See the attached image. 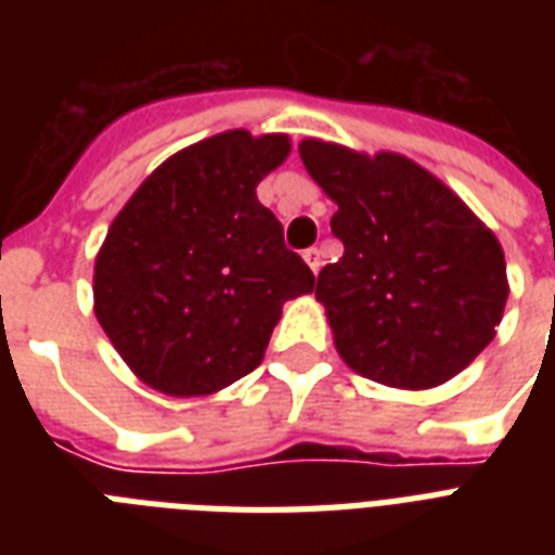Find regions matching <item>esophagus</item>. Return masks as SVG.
Segmentation results:
<instances>
[{"label":"esophagus","instance_id":"esophagus-1","mask_svg":"<svg viewBox=\"0 0 555 555\" xmlns=\"http://www.w3.org/2000/svg\"><path fill=\"white\" fill-rule=\"evenodd\" d=\"M302 256H305V261H308V268H311L313 273H320V268H322L320 250H317V247H311V250H305Z\"/></svg>","mask_w":555,"mask_h":555}]
</instances>
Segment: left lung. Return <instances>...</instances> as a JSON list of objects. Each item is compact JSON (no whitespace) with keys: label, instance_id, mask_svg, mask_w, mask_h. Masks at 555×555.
Returning a JSON list of instances; mask_svg holds the SVG:
<instances>
[{"label":"left lung","instance_id":"left-lung-1","mask_svg":"<svg viewBox=\"0 0 555 555\" xmlns=\"http://www.w3.org/2000/svg\"><path fill=\"white\" fill-rule=\"evenodd\" d=\"M308 176L337 204L346 253L322 268L317 302L348 369L391 388H435L490 346L507 305L499 238L429 169L305 138Z\"/></svg>","mask_w":555,"mask_h":555}]
</instances>
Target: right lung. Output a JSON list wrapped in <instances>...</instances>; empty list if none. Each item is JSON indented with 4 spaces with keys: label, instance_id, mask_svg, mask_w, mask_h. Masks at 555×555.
I'll list each match as a JSON object with an SVG mask.
<instances>
[{
    "label": "right lung",
    "instance_id": "add662e5",
    "mask_svg": "<svg viewBox=\"0 0 555 555\" xmlns=\"http://www.w3.org/2000/svg\"><path fill=\"white\" fill-rule=\"evenodd\" d=\"M287 155V134H212L164 160L108 227L94 313L155 391L204 397L250 374L282 305L313 291L311 268L256 198Z\"/></svg>",
    "mask_w": 555,
    "mask_h": 555
}]
</instances>
